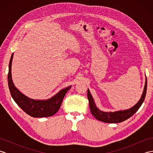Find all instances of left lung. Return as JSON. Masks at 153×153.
<instances>
[{"instance_id":"8db88e82","label":"left lung","mask_w":153,"mask_h":153,"mask_svg":"<svg viewBox=\"0 0 153 153\" xmlns=\"http://www.w3.org/2000/svg\"><path fill=\"white\" fill-rule=\"evenodd\" d=\"M147 77L145 79V84L144 87L143 91L141 95V99H139L137 103L135 105L131 108L123 110H119V111L116 112H103L102 110H99L97 108L95 101H94L93 97L91 94L89 90H87V98L89 100V107L91 114L94 116V117L97 119L103 122L106 123H120L125 121L127 119L130 118L137 111L138 109L140 108L142 103L143 102L146 93H147Z\"/></svg>"}]
</instances>
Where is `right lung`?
<instances>
[{"label":"right lung","mask_w":153,"mask_h":153,"mask_svg":"<svg viewBox=\"0 0 153 153\" xmlns=\"http://www.w3.org/2000/svg\"><path fill=\"white\" fill-rule=\"evenodd\" d=\"M13 55L14 54H12L10 60L8 74V87L13 99L25 113L34 118H43L54 115L59 110L64 96L71 85L60 90L53 97L47 100H35L29 98L19 91L12 82L11 71Z\"/></svg>","instance_id":"1"}]
</instances>
